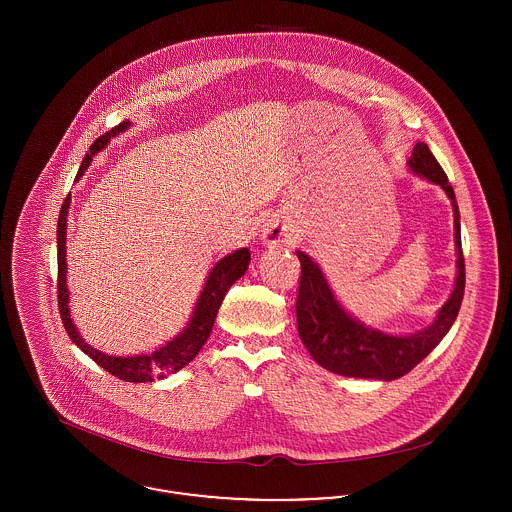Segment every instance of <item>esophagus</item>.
Here are the masks:
<instances>
[{
	"label": "esophagus",
	"mask_w": 512,
	"mask_h": 512,
	"mask_svg": "<svg viewBox=\"0 0 512 512\" xmlns=\"http://www.w3.org/2000/svg\"><path fill=\"white\" fill-rule=\"evenodd\" d=\"M284 236H286V228H282V226H270V228L264 230V242L266 244H276V242L284 240Z\"/></svg>",
	"instance_id": "obj_1"
}]
</instances>
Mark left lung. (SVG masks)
<instances>
[{
	"label": "left lung",
	"instance_id": "1",
	"mask_svg": "<svg viewBox=\"0 0 512 512\" xmlns=\"http://www.w3.org/2000/svg\"><path fill=\"white\" fill-rule=\"evenodd\" d=\"M408 167L416 175L439 185L453 205L457 250L455 288L441 305L432 325L412 335H388L349 315L329 288L321 268L305 252L297 250L295 254L301 264L299 292L295 301L297 331L313 361L335 374L396 380L422 363L438 347L439 341L447 335L457 319L465 292V260L461 250V226L455 193L438 159L424 142L414 146Z\"/></svg>",
	"mask_w": 512,
	"mask_h": 512
}]
</instances>
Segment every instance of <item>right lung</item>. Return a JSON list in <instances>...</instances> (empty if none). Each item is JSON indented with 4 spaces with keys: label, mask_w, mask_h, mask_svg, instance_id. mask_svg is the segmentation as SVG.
<instances>
[{
    "label": "right lung",
    "mask_w": 512,
    "mask_h": 512,
    "mask_svg": "<svg viewBox=\"0 0 512 512\" xmlns=\"http://www.w3.org/2000/svg\"><path fill=\"white\" fill-rule=\"evenodd\" d=\"M132 126L130 120L114 126L110 132L102 134L92 146L90 151L84 155L82 165L76 173V179H80L84 175V171L88 169L92 155H96L98 151H102L104 147L110 144L112 138H116L118 134L126 132ZM69 205H71V195L65 199L61 213H59V224H57V264H59V282H57V297H59V311H61V319L63 325L69 333V337L73 339L74 345L84 351L94 363L102 366L106 372H110L112 376L126 380V382H151L155 378H165L177 370H181L183 366L189 365L199 351L203 349V345L207 343L217 313H219L220 303L224 299L226 292L230 290V286L244 276V272L248 270L250 264V250L248 248H240L234 250L232 254L224 256L215 264V268L211 270L205 288L197 299L195 311L187 323V327L175 335L171 341H167L163 347L155 349L153 353L147 355H138V357H110L102 351H96L94 347H90L78 333L76 325L71 317V309H69V288H67V217H69Z\"/></svg>",
    "instance_id": "right-lung-1"
}]
</instances>
